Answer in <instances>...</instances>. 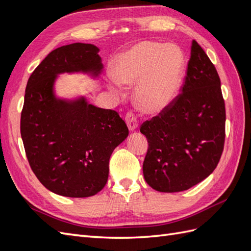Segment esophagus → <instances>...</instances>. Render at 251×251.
I'll list each match as a JSON object with an SVG mask.
<instances>
[{
	"label": "esophagus",
	"mask_w": 251,
	"mask_h": 251,
	"mask_svg": "<svg viewBox=\"0 0 251 251\" xmlns=\"http://www.w3.org/2000/svg\"><path fill=\"white\" fill-rule=\"evenodd\" d=\"M126 123L127 125V127L130 131H135L138 126V121L137 117L135 116V114L132 112H128L126 115Z\"/></svg>",
	"instance_id": "esophagus-1"
}]
</instances>
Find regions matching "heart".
Listing matches in <instances>:
<instances>
[{
	"mask_svg": "<svg viewBox=\"0 0 251 251\" xmlns=\"http://www.w3.org/2000/svg\"><path fill=\"white\" fill-rule=\"evenodd\" d=\"M184 71V56L174 46L143 41L115 58L112 76L118 85L133 86L134 100L146 114L156 115L168 109L175 101ZM113 92L119 88L110 85Z\"/></svg>",
	"mask_w": 251,
	"mask_h": 251,
	"instance_id": "b5f03b06",
	"label": "heart"
}]
</instances>
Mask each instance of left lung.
<instances>
[{"label":"left lung","instance_id":"8db88e82","mask_svg":"<svg viewBox=\"0 0 251 251\" xmlns=\"http://www.w3.org/2000/svg\"><path fill=\"white\" fill-rule=\"evenodd\" d=\"M225 119L218 72L193 41L182 93L140 127L149 142L142 165L147 183L158 192L177 193L207 178L224 149Z\"/></svg>","mask_w":251,"mask_h":251}]
</instances>
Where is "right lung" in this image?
Instances as JSON below:
<instances>
[{
	"label": "right lung",
	"instance_id": "1",
	"mask_svg": "<svg viewBox=\"0 0 251 251\" xmlns=\"http://www.w3.org/2000/svg\"><path fill=\"white\" fill-rule=\"evenodd\" d=\"M92 44L74 43L51 51L30 75L21 114V136L30 168L52 193L86 198L104 187L109 160L128 135L118 113L97 108L85 96L57 97V75L97 78L103 65Z\"/></svg>",
	"mask_w": 251,
	"mask_h": 251
}]
</instances>
